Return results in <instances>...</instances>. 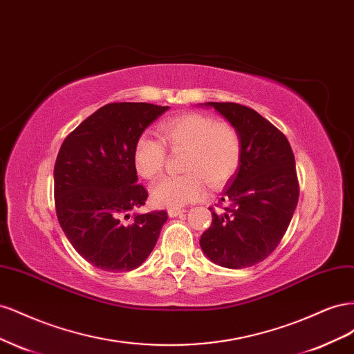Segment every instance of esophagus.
Here are the masks:
<instances>
[{
	"mask_svg": "<svg viewBox=\"0 0 354 354\" xmlns=\"http://www.w3.org/2000/svg\"><path fill=\"white\" fill-rule=\"evenodd\" d=\"M186 209H168V216L169 217H178V216H181V214H183Z\"/></svg>",
	"mask_w": 354,
	"mask_h": 354,
	"instance_id": "34e87169",
	"label": "esophagus"
}]
</instances>
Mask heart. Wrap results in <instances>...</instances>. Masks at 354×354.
Masks as SVG:
<instances>
[{
	"mask_svg": "<svg viewBox=\"0 0 354 354\" xmlns=\"http://www.w3.org/2000/svg\"><path fill=\"white\" fill-rule=\"evenodd\" d=\"M155 138L142 134L133 149L134 168L145 178L160 174L167 159L164 144L171 151H185L180 177H165L152 186L151 198L156 207L178 209L202 199L207 183L220 187L236 173L242 159V143L230 124L199 112H187L169 118L158 125Z\"/></svg>",
	"mask_w": 354,
	"mask_h": 354,
	"instance_id": "obj_1",
	"label": "heart"
}]
</instances>
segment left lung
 Instances as JSON below:
<instances>
[{"label": "left lung", "instance_id": "8db88e82", "mask_svg": "<svg viewBox=\"0 0 354 354\" xmlns=\"http://www.w3.org/2000/svg\"><path fill=\"white\" fill-rule=\"evenodd\" d=\"M203 106L238 131L242 159L221 195L229 207L221 214L212 211L199 243L212 263L243 269L267 259L291 223L299 195L295 159L288 138L254 109L229 102Z\"/></svg>", "mask_w": 354, "mask_h": 354}]
</instances>
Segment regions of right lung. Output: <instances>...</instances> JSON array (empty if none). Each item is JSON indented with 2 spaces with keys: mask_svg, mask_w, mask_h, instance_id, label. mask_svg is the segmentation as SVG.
I'll list each match as a JSON object with an SVG mask.
<instances>
[{
  "mask_svg": "<svg viewBox=\"0 0 354 354\" xmlns=\"http://www.w3.org/2000/svg\"><path fill=\"white\" fill-rule=\"evenodd\" d=\"M151 103H109L63 142L55 165V201L62 230L81 257L104 272H130L155 248L165 211L134 214L145 205L137 183L136 140L167 112Z\"/></svg>",
  "mask_w": 354,
  "mask_h": 354,
  "instance_id": "1",
  "label": "right lung"
}]
</instances>
